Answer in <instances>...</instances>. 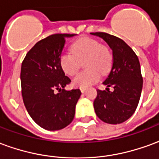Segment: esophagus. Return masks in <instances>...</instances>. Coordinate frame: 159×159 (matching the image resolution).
I'll return each mask as SVG.
<instances>
[{
	"label": "esophagus",
	"instance_id": "1",
	"mask_svg": "<svg viewBox=\"0 0 159 159\" xmlns=\"http://www.w3.org/2000/svg\"><path fill=\"white\" fill-rule=\"evenodd\" d=\"M80 90H81V92H82V93H84V92H85V90H86V89H85V88H80Z\"/></svg>",
	"mask_w": 159,
	"mask_h": 159
}]
</instances>
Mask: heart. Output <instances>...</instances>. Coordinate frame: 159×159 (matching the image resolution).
<instances>
[{"label":"heart","mask_w":159,"mask_h":159,"mask_svg":"<svg viewBox=\"0 0 159 159\" xmlns=\"http://www.w3.org/2000/svg\"><path fill=\"white\" fill-rule=\"evenodd\" d=\"M87 69L72 80L73 86L87 88L96 83L101 74H107L111 68L112 55L109 49L100 45L97 40L84 37L71 46V52H63L59 65L68 76H74L80 69L81 62Z\"/></svg>","instance_id":"heart-1"}]
</instances>
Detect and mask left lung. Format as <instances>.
I'll list each match as a JSON object with an SVG mask.
<instances>
[{"instance_id":"left-lung-1","label":"left lung","mask_w":159,"mask_h":159,"mask_svg":"<svg viewBox=\"0 0 159 159\" xmlns=\"http://www.w3.org/2000/svg\"><path fill=\"white\" fill-rule=\"evenodd\" d=\"M103 39L112 50L113 63L103 82L106 90H97L93 107L97 117L110 124H118L129 118L136 109L143 79L140 61L129 46L117 36L105 32L90 33ZM114 88L113 91L109 87Z\"/></svg>"}]
</instances>
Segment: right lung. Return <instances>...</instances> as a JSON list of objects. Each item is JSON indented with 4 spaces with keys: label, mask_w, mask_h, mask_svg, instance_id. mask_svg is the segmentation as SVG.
Instances as JSON below:
<instances>
[{
    "label": "right lung",
    "mask_w": 159,
    "mask_h": 159,
    "mask_svg": "<svg viewBox=\"0 0 159 159\" xmlns=\"http://www.w3.org/2000/svg\"><path fill=\"white\" fill-rule=\"evenodd\" d=\"M75 36L55 34L41 40L27 52L22 63L20 80L24 104L34 122L44 129H62L75 116L82 93L78 89H65L70 79L59 65L66 38Z\"/></svg>",
    "instance_id": "right-lung-1"
}]
</instances>
